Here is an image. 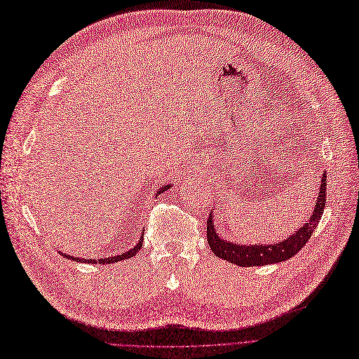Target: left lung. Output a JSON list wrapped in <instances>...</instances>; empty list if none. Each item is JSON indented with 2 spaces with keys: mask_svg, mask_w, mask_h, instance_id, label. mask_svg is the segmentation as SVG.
Segmentation results:
<instances>
[{
  "mask_svg": "<svg viewBox=\"0 0 359 359\" xmlns=\"http://www.w3.org/2000/svg\"><path fill=\"white\" fill-rule=\"evenodd\" d=\"M325 192H327V173L324 171L321 177L320 191L317 195V201L314 202V212L311 214L308 222L298 229V231L293 233L283 242H278L274 245H236L233 242H227L220 238L215 233L214 223H212V214L210 212L207 218V241L211 248V251L224 261L231 264H236L239 267H252V266H269V264L282 262L293 255L298 254L301 249L305 246L311 235L314 233V229L318 226L320 218L323 215L325 207Z\"/></svg>",
  "mask_w": 359,
  "mask_h": 359,
  "instance_id": "obj_1",
  "label": "left lung"
}]
</instances>
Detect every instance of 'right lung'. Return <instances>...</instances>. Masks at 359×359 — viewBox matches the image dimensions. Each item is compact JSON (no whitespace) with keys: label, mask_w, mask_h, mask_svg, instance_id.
I'll use <instances>...</instances> for the list:
<instances>
[{"label":"right lung","mask_w":359,"mask_h":359,"mask_svg":"<svg viewBox=\"0 0 359 359\" xmlns=\"http://www.w3.org/2000/svg\"><path fill=\"white\" fill-rule=\"evenodd\" d=\"M170 188V184L168 186H164V188H161V189H158V195L160 194H163L164 191H167ZM142 243H144V235H142V238L139 239V242H137V245L133 248V249H130V251H126L124 254H121V255H117V257H111V258H101V259H98V261H95V259H81V258H74V257H70V255H63V257H66V258H69V259H72V261H77V262H81V261H83V262H88V264H95V262H98V264H113V262H117V261H121V259H126V258H130V257H133L139 249L142 248Z\"/></svg>","instance_id":"add662e5"}]
</instances>
